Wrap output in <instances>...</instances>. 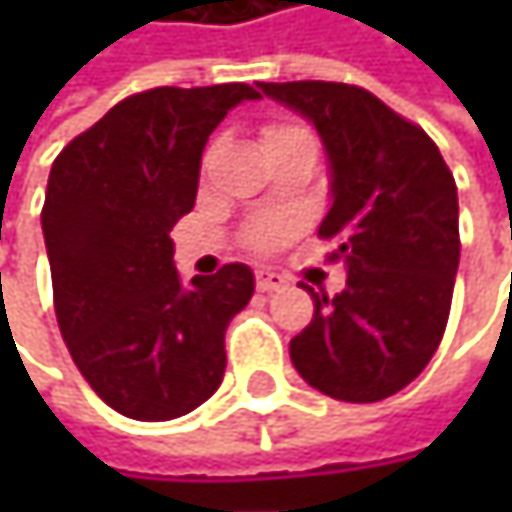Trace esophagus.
<instances>
[{
    "label": "esophagus",
    "instance_id": "1",
    "mask_svg": "<svg viewBox=\"0 0 512 512\" xmlns=\"http://www.w3.org/2000/svg\"><path fill=\"white\" fill-rule=\"evenodd\" d=\"M287 281H284V275H278V272H266V269H260L257 272V290L260 293H272V290H281Z\"/></svg>",
    "mask_w": 512,
    "mask_h": 512
}]
</instances>
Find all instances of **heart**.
Wrapping results in <instances>:
<instances>
[{
	"instance_id": "b5f03b06",
	"label": "heart",
	"mask_w": 512,
	"mask_h": 512,
	"mask_svg": "<svg viewBox=\"0 0 512 512\" xmlns=\"http://www.w3.org/2000/svg\"><path fill=\"white\" fill-rule=\"evenodd\" d=\"M305 130L299 127H269L263 133V142H278V139H287V136H299ZM287 234V225L284 222H260L255 231H252V243L255 246H275L278 240H284Z\"/></svg>"
}]
</instances>
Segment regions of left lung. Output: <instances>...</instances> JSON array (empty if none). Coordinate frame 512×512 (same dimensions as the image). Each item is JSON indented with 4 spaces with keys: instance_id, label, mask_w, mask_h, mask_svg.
Here are the masks:
<instances>
[{
    "instance_id": "left-lung-1",
    "label": "left lung",
    "mask_w": 512,
    "mask_h": 512,
    "mask_svg": "<svg viewBox=\"0 0 512 512\" xmlns=\"http://www.w3.org/2000/svg\"><path fill=\"white\" fill-rule=\"evenodd\" d=\"M314 124L329 159L320 237L335 243L347 287L314 299L290 341L299 376L347 403L406 388L439 350L460 266V204L433 139L370 91L344 82H260Z\"/></svg>"
}]
</instances>
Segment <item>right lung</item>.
Listing matches in <instances>:
<instances>
[{
    "label": "right lung",
    "mask_w": 512,
    "mask_h": 512,
    "mask_svg": "<svg viewBox=\"0 0 512 512\" xmlns=\"http://www.w3.org/2000/svg\"><path fill=\"white\" fill-rule=\"evenodd\" d=\"M243 82L151 88L55 156L41 213L61 338L103 403L136 421L198 409L225 376V329L255 293L228 263L183 284L171 228L195 207L201 154Z\"/></svg>",
    "instance_id": "1"
}]
</instances>
